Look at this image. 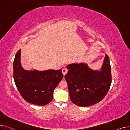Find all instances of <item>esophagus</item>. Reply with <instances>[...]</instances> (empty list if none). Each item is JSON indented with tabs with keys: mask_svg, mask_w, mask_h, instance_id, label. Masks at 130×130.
<instances>
[{
	"mask_svg": "<svg viewBox=\"0 0 130 130\" xmlns=\"http://www.w3.org/2000/svg\"><path fill=\"white\" fill-rule=\"evenodd\" d=\"M68 72V69L67 68H63L62 69V73L64 75Z\"/></svg>",
	"mask_w": 130,
	"mask_h": 130,
	"instance_id": "34e87169",
	"label": "esophagus"
}]
</instances>
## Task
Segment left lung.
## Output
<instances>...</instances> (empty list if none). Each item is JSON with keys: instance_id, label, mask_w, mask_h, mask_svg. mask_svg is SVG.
Wrapping results in <instances>:
<instances>
[{"instance_id": "left-lung-1", "label": "left lung", "mask_w": 130, "mask_h": 130, "mask_svg": "<svg viewBox=\"0 0 130 130\" xmlns=\"http://www.w3.org/2000/svg\"><path fill=\"white\" fill-rule=\"evenodd\" d=\"M64 78L70 100L79 106H88L101 101L107 94L112 82L109 56L105 54L100 70H94L87 63L68 64Z\"/></svg>"}]
</instances>
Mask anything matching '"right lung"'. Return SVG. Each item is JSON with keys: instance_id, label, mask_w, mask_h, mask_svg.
Masks as SVG:
<instances>
[{"instance_id": "right-lung-1", "label": "right lung", "mask_w": 130, "mask_h": 130, "mask_svg": "<svg viewBox=\"0 0 130 130\" xmlns=\"http://www.w3.org/2000/svg\"><path fill=\"white\" fill-rule=\"evenodd\" d=\"M21 50L15 56L13 61V79L21 96L30 103L44 105L53 98V91L63 77L62 70H26L20 62Z\"/></svg>"}]
</instances>
